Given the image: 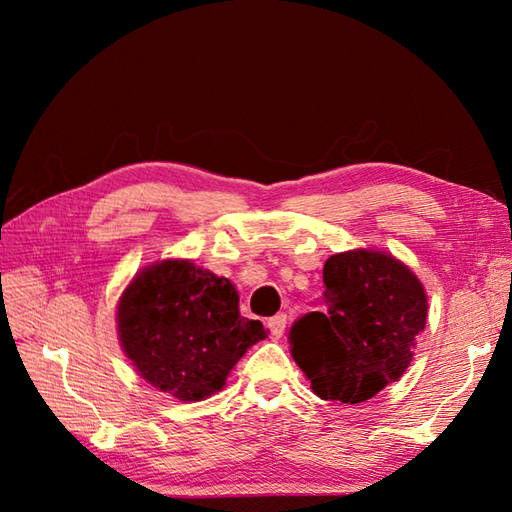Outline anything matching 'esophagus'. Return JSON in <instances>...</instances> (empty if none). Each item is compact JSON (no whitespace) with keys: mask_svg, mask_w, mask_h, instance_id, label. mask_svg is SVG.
I'll return each mask as SVG.
<instances>
[{"mask_svg":"<svg viewBox=\"0 0 512 512\" xmlns=\"http://www.w3.org/2000/svg\"><path fill=\"white\" fill-rule=\"evenodd\" d=\"M268 330L275 336V339H279V336L286 330V314H275L273 319H268Z\"/></svg>","mask_w":512,"mask_h":512,"instance_id":"esophagus-1","label":"esophagus"}]
</instances>
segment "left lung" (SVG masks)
Listing matches in <instances>:
<instances>
[{"label": "left lung", "instance_id": "left-lung-1", "mask_svg": "<svg viewBox=\"0 0 512 512\" xmlns=\"http://www.w3.org/2000/svg\"><path fill=\"white\" fill-rule=\"evenodd\" d=\"M325 312L290 330V354L323 400L356 405L396 383L427 325V290L391 253L354 248L323 266Z\"/></svg>", "mask_w": 512, "mask_h": 512}]
</instances>
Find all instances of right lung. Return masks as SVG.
Instances as JSON below:
<instances>
[{
    "instance_id": "obj_1",
    "label": "right lung",
    "mask_w": 512,
    "mask_h": 512,
    "mask_svg": "<svg viewBox=\"0 0 512 512\" xmlns=\"http://www.w3.org/2000/svg\"><path fill=\"white\" fill-rule=\"evenodd\" d=\"M116 330L136 374L180 402L220 391L248 347L268 336L262 321L239 314L231 279L191 259L140 268L118 297Z\"/></svg>"
}]
</instances>
